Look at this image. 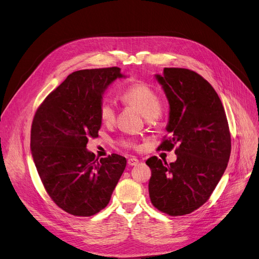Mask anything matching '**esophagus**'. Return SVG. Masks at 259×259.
Masks as SVG:
<instances>
[{"label": "esophagus", "mask_w": 259, "mask_h": 259, "mask_svg": "<svg viewBox=\"0 0 259 259\" xmlns=\"http://www.w3.org/2000/svg\"><path fill=\"white\" fill-rule=\"evenodd\" d=\"M139 164V159L135 157H131L128 159V165L129 166H137Z\"/></svg>", "instance_id": "34e87169"}]
</instances>
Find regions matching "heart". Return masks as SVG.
<instances>
[{
	"label": "heart",
	"mask_w": 259,
	"mask_h": 259,
	"mask_svg": "<svg viewBox=\"0 0 259 259\" xmlns=\"http://www.w3.org/2000/svg\"><path fill=\"white\" fill-rule=\"evenodd\" d=\"M124 102L138 107L140 111L148 118L151 119L158 116L161 110V100L157 92L143 81H138L129 85L121 94ZM116 116V109L114 103L110 100L105 99L100 105V117L104 122H112ZM126 147L135 148V144L126 141Z\"/></svg>",
	"instance_id": "heart-1"
}]
</instances>
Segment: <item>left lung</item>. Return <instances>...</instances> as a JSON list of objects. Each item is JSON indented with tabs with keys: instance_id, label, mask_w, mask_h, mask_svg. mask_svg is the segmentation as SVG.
<instances>
[{
	"instance_id": "obj_1",
	"label": "left lung",
	"mask_w": 259,
	"mask_h": 259,
	"mask_svg": "<svg viewBox=\"0 0 259 259\" xmlns=\"http://www.w3.org/2000/svg\"><path fill=\"white\" fill-rule=\"evenodd\" d=\"M170 105L167 132L159 150L175 148L178 159L148 158L151 169L149 195L152 205L171 216L201 207L227 168L231 134L222 101L198 73L185 68H165L155 75Z\"/></svg>"
}]
</instances>
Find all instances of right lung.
Wrapping results in <instances>:
<instances>
[{
  "mask_svg": "<svg viewBox=\"0 0 259 259\" xmlns=\"http://www.w3.org/2000/svg\"><path fill=\"white\" fill-rule=\"evenodd\" d=\"M124 77L118 67L78 70L44 100L34 114L30 148L39 179L50 198L65 212L91 216L110 201L126 168L124 156L99 159L87 150L102 125V95Z\"/></svg>",
  "mask_w": 259,
  "mask_h": 259,
  "instance_id": "1",
  "label": "right lung"
}]
</instances>
